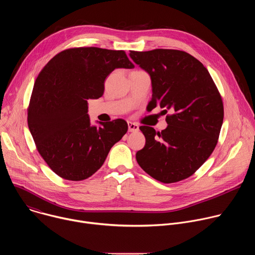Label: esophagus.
Instances as JSON below:
<instances>
[{"label":"esophagus","instance_id":"34e87169","mask_svg":"<svg viewBox=\"0 0 255 255\" xmlns=\"http://www.w3.org/2000/svg\"><path fill=\"white\" fill-rule=\"evenodd\" d=\"M128 130L129 132H136L139 130V126L136 123L128 122Z\"/></svg>","mask_w":255,"mask_h":255}]
</instances>
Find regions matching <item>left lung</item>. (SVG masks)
<instances>
[{"instance_id": "obj_1", "label": "left lung", "mask_w": 255, "mask_h": 255, "mask_svg": "<svg viewBox=\"0 0 255 255\" xmlns=\"http://www.w3.org/2000/svg\"><path fill=\"white\" fill-rule=\"evenodd\" d=\"M130 57L150 75L147 109L163 108L167 128L139 129L146 139L136 160L151 177L172 184L193 175L209 158L219 138L224 106L208 69L193 55L176 49L130 50Z\"/></svg>"}]
</instances>
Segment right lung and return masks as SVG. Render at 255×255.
I'll use <instances>...</instances> for the list:
<instances>
[{
    "label": "right lung",
    "mask_w": 255,
    "mask_h": 255,
    "mask_svg": "<svg viewBox=\"0 0 255 255\" xmlns=\"http://www.w3.org/2000/svg\"><path fill=\"white\" fill-rule=\"evenodd\" d=\"M133 68L124 50L74 47L53 56L35 81L27 109L28 127L47 165L67 180H84L104 163L127 132L123 119L91 126L88 100L104 94L115 68Z\"/></svg>",
    "instance_id": "add662e5"
}]
</instances>
